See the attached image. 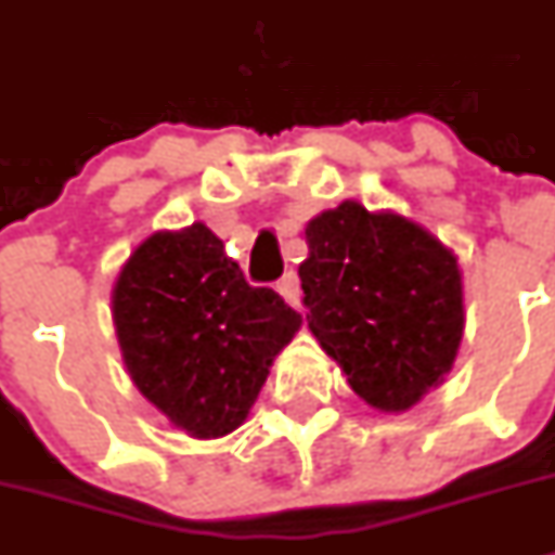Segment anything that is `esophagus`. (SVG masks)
<instances>
[{"label":"esophagus","instance_id":"obj_1","mask_svg":"<svg viewBox=\"0 0 555 555\" xmlns=\"http://www.w3.org/2000/svg\"><path fill=\"white\" fill-rule=\"evenodd\" d=\"M278 292H281L283 300L288 302V306H300V278H297V272H286L278 281Z\"/></svg>","mask_w":555,"mask_h":555}]
</instances>
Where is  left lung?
Returning a JSON list of instances; mask_svg holds the SVG:
<instances>
[{
	"mask_svg": "<svg viewBox=\"0 0 555 555\" xmlns=\"http://www.w3.org/2000/svg\"><path fill=\"white\" fill-rule=\"evenodd\" d=\"M311 334L382 413H404L452 371L463 336L457 258L415 221L343 202L306 227Z\"/></svg>",
	"mask_w": 555,
	"mask_h": 555,
	"instance_id": "left-lung-1",
	"label": "left lung"
}]
</instances>
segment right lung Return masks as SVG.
<instances>
[{
	"instance_id": "obj_1",
	"label": "right lung",
	"mask_w": 555,
	"mask_h": 555,
	"mask_svg": "<svg viewBox=\"0 0 555 555\" xmlns=\"http://www.w3.org/2000/svg\"><path fill=\"white\" fill-rule=\"evenodd\" d=\"M112 317L137 390L205 440L244 424L302 323L278 292L244 281L205 224L142 241L117 278Z\"/></svg>"
}]
</instances>
